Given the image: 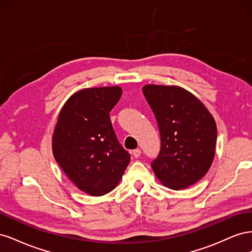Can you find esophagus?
<instances>
[{
	"mask_svg": "<svg viewBox=\"0 0 252 252\" xmlns=\"http://www.w3.org/2000/svg\"><path fill=\"white\" fill-rule=\"evenodd\" d=\"M141 154H142V152H141L140 149H134V150L132 151V155H133L134 158H139V157L141 156Z\"/></svg>",
	"mask_w": 252,
	"mask_h": 252,
	"instance_id": "34e87169",
	"label": "esophagus"
}]
</instances>
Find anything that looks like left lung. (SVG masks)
Listing matches in <instances>:
<instances>
[{"label":"left lung","mask_w":252,"mask_h":252,"mask_svg":"<svg viewBox=\"0 0 252 252\" xmlns=\"http://www.w3.org/2000/svg\"><path fill=\"white\" fill-rule=\"evenodd\" d=\"M143 94L161 134V151L151 163L156 177L170 189L188 188L208 172L215 158V118L201 100L180 86L147 84Z\"/></svg>","instance_id":"1"}]
</instances>
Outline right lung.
<instances>
[{
  "label": "right lung",
  "mask_w": 252,
  "mask_h": 252,
  "mask_svg": "<svg viewBox=\"0 0 252 252\" xmlns=\"http://www.w3.org/2000/svg\"><path fill=\"white\" fill-rule=\"evenodd\" d=\"M120 86L84 88L63 105L51 139L57 163L81 191L101 196L116 188L130 162L109 118Z\"/></svg>",
  "instance_id": "right-lung-1"
}]
</instances>
